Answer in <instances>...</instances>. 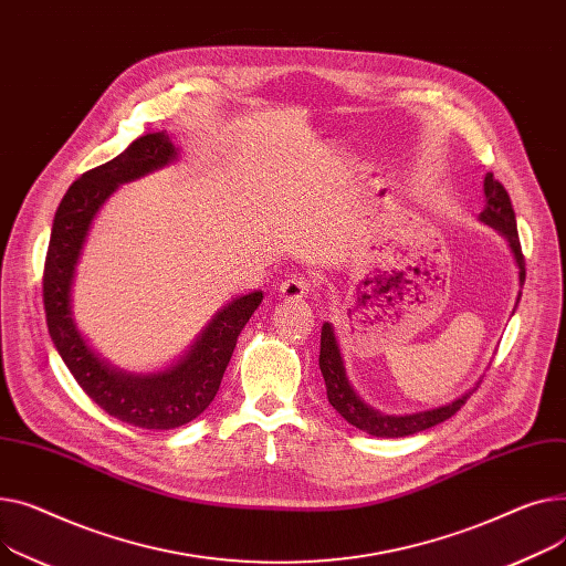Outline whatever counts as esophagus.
Instances as JSON below:
<instances>
[{
  "label": "esophagus",
  "mask_w": 566,
  "mask_h": 566,
  "mask_svg": "<svg viewBox=\"0 0 566 566\" xmlns=\"http://www.w3.org/2000/svg\"><path fill=\"white\" fill-rule=\"evenodd\" d=\"M311 292V281L304 276H290L279 285V296L283 298H304Z\"/></svg>",
  "instance_id": "esophagus-1"
}]
</instances>
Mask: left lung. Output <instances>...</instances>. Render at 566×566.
Returning a JSON list of instances; mask_svg holds the SVG:
<instances>
[{
    "label": "left lung",
    "mask_w": 566,
    "mask_h": 566,
    "mask_svg": "<svg viewBox=\"0 0 566 566\" xmlns=\"http://www.w3.org/2000/svg\"><path fill=\"white\" fill-rule=\"evenodd\" d=\"M478 219L501 232V235L505 238V242L514 255L516 268H518V285L523 287L525 262H523L521 242H518V232H516L514 208H512V201H510L505 187L497 180H493L491 174L484 176V210L480 212ZM518 298H521V294L516 296V306H518ZM512 315H514V311H512ZM319 370H322V377L326 384L328 405L334 407L356 429L365 431V434L381 437V439L411 437V434H418V431H424L429 427H434V424L452 418L463 405H467V400L478 388V386L471 388L469 392H463L461 397H457V400H452L443 407H434L427 411H413V413H384V411L370 407L365 400H360V395L354 390V386L347 377L345 358L340 352L336 328L328 322H324V326H322Z\"/></svg>",
    "instance_id": "left-lung-1"
}]
</instances>
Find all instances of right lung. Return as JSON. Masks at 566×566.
<instances>
[{"label": "right lung", "instance_id": "obj_1", "mask_svg": "<svg viewBox=\"0 0 566 566\" xmlns=\"http://www.w3.org/2000/svg\"><path fill=\"white\" fill-rule=\"evenodd\" d=\"M178 157L180 148L161 129L139 137L112 161L86 171L61 198L45 258L43 302L59 356L99 409L144 429L187 424L212 405L238 336L262 302V290L232 298L178 360L157 373L120 370L84 338L73 313V285L97 212L120 185L159 171Z\"/></svg>", "mask_w": 566, "mask_h": 566}]
</instances>
